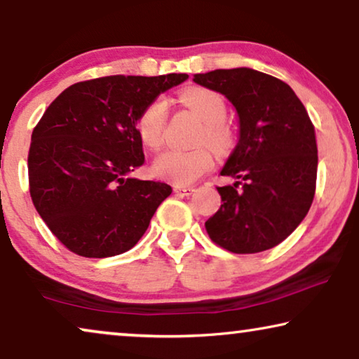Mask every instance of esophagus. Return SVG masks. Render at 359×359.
Masks as SVG:
<instances>
[{"mask_svg":"<svg viewBox=\"0 0 359 359\" xmlns=\"http://www.w3.org/2000/svg\"><path fill=\"white\" fill-rule=\"evenodd\" d=\"M173 191L178 196H191L194 193V188H191V186H175Z\"/></svg>","mask_w":359,"mask_h":359,"instance_id":"esophagus-1","label":"esophagus"}]
</instances>
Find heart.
<instances>
[{
  "label": "heart",
  "mask_w": 359,
  "mask_h": 359,
  "mask_svg": "<svg viewBox=\"0 0 359 359\" xmlns=\"http://www.w3.org/2000/svg\"><path fill=\"white\" fill-rule=\"evenodd\" d=\"M181 100L201 117L205 124L203 140L224 149L229 144V132L222 126L227 116L224 97L208 88H191L181 93ZM168 102L165 97H155L137 117V132L142 144L150 150H158L165 140V124ZM214 165V155L208 147L181 150L171 149L161 154L154 163V173L158 178L176 186H186L198 181Z\"/></svg>",
  "instance_id": "1"
}]
</instances>
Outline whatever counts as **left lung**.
Wrapping results in <instances>:
<instances>
[{
    "label": "left lung",
    "instance_id": "left-lung-1",
    "mask_svg": "<svg viewBox=\"0 0 359 359\" xmlns=\"http://www.w3.org/2000/svg\"><path fill=\"white\" fill-rule=\"evenodd\" d=\"M194 83L224 95L238 114V142L217 188L222 204L205 222L232 253H258L287 238L316 194L317 142L306 107L286 83L252 68L198 73Z\"/></svg>",
    "mask_w": 359,
    "mask_h": 359
}]
</instances>
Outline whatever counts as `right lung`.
Here are the masks:
<instances>
[{
    "label": "right lung",
    "mask_w": 359,
    "mask_h": 359,
    "mask_svg": "<svg viewBox=\"0 0 359 359\" xmlns=\"http://www.w3.org/2000/svg\"><path fill=\"white\" fill-rule=\"evenodd\" d=\"M184 80L186 73L95 78L68 86L43 112L29 149V191L70 252L114 257L149 229L171 186L130 176L145 161L137 117Z\"/></svg>",
    "instance_id": "1"
}]
</instances>
